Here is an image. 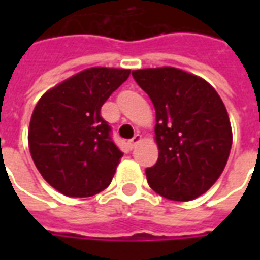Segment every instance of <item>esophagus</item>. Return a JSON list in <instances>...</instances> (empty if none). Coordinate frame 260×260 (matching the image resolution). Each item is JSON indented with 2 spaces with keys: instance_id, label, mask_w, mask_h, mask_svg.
Listing matches in <instances>:
<instances>
[{
  "instance_id": "1",
  "label": "esophagus",
  "mask_w": 260,
  "mask_h": 260,
  "mask_svg": "<svg viewBox=\"0 0 260 260\" xmlns=\"http://www.w3.org/2000/svg\"><path fill=\"white\" fill-rule=\"evenodd\" d=\"M141 141H142V136L139 135V134H136V135L134 136V138H132V139H131V141H129L131 147H135L136 143H139V142H141Z\"/></svg>"
}]
</instances>
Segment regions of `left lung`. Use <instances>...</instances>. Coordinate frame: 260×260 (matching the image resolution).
Returning a JSON list of instances; mask_svg holds the SVG:
<instances>
[{
    "label": "left lung",
    "instance_id": "8db88e82",
    "mask_svg": "<svg viewBox=\"0 0 260 260\" xmlns=\"http://www.w3.org/2000/svg\"><path fill=\"white\" fill-rule=\"evenodd\" d=\"M156 110L158 158L146 169L153 191L188 202L210 188L229 160L233 132L217 91L196 75L171 67L132 71Z\"/></svg>",
    "mask_w": 260,
    "mask_h": 260
}]
</instances>
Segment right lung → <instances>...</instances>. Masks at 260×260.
I'll use <instances>...</instances> for the list:
<instances>
[{
    "label": "right lung",
    "mask_w": 260,
    "mask_h": 260,
    "mask_svg": "<svg viewBox=\"0 0 260 260\" xmlns=\"http://www.w3.org/2000/svg\"><path fill=\"white\" fill-rule=\"evenodd\" d=\"M129 69L89 68L71 76L37 102L29 149L43 178L71 198H87L113 180L119 150L100 110L128 79Z\"/></svg>",
    "instance_id": "1"
}]
</instances>
